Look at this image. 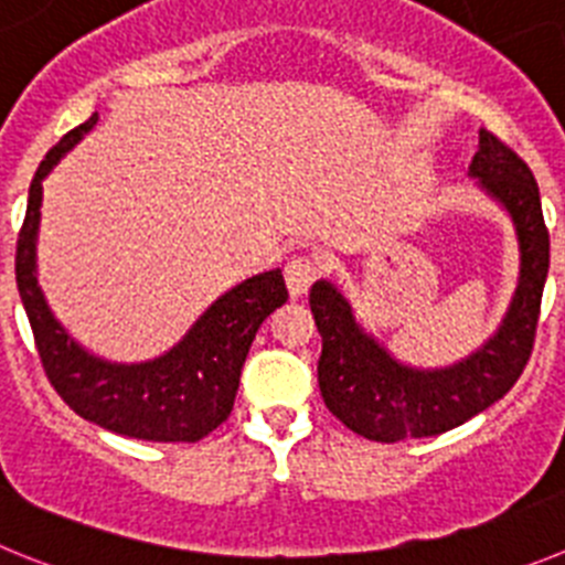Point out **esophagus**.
<instances>
[{
  "label": "esophagus",
  "mask_w": 565,
  "mask_h": 565,
  "mask_svg": "<svg viewBox=\"0 0 565 565\" xmlns=\"http://www.w3.org/2000/svg\"><path fill=\"white\" fill-rule=\"evenodd\" d=\"M318 276H320L318 262L309 256L292 258V262H287V267H284V278H287V289L292 298H301V295L312 287Z\"/></svg>",
  "instance_id": "1"
}]
</instances>
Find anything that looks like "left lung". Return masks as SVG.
I'll return each mask as SVG.
<instances>
[{"label": "left lung", "mask_w": 565, "mask_h": 565, "mask_svg": "<svg viewBox=\"0 0 565 565\" xmlns=\"http://www.w3.org/2000/svg\"><path fill=\"white\" fill-rule=\"evenodd\" d=\"M470 177L507 207L521 250V276L504 323L479 352L447 369H411L363 332L338 287L318 281L309 307L320 332L318 385L327 408L371 441L439 436L498 403L535 345L541 295L548 273V231L530 166L492 131H479Z\"/></svg>", "instance_id": "1"}]
</instances>
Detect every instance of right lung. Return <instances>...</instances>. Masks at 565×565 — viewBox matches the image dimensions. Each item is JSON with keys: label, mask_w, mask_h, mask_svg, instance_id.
Wrapping results in <instances>:
<instances>
[{"label": "right lung", "mask_w": 565, "mask_h": 565, "mask_svg": "<svg viewBox=\"0 0 565 565\" xmlns=\"http://www.w3.org/2000/svg\"><path fill=\"white\" fill-rule=\"evenodd\" d=\"M95 124L98 111L61 137L30 182L17 242V284L35 349L50 385L86 422L131 439L200 441L231 416L253 338L289 298L284 276L270 270L233 287L211 303L171 352L149 363H109L81 349L44 301L35 278V236L42 220V180Z\"/></svg>", "instance_id": "obj_1"}]
</instances>
